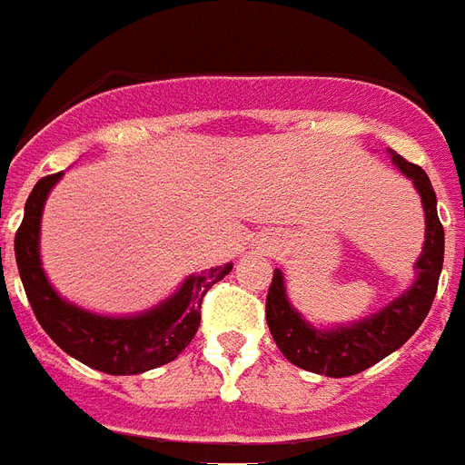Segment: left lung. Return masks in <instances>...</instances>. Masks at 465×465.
Returning <instances> with one entry per match:
<instances>
[{
    "label": "left lung",
    "mask_w": 465,
    "mask_h": 465,
    "mask_svg": "<svg viewBox=\"0 0 465 465\" xmlns=\"http://www.w3.org/2000/svg\"><path fill=\"white\" fill-rule=\"evenodd\" d=\"M390 155H392V163L420 190L424 217H427V236H424V248L417 261V280L412 288L373 317L361 319L351 327L322 331L297 314L295 307L285 297L282 272H272V282L265 297L268 327L282 356L310 373L346 378V375H356L375 366L392 351H398L421 327L437 295L439 275L444 265V226L437 214V194H434L430 177L420 165L407 163L395 151H390Z\"/></svg>",
    "instance_id": "8db88e82"
}]
</instances>
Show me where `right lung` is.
<instances>
[{"label": "right lung", "instance_id": "add662e5", "mask_svg": "<svg viewBox=\"0 0 465 465\" xmlns=\"http://www.w3.org/2000/svg\"><path fill=\"white\" fill-rule=\"evenodd\" d=\"M60 175L63 173L45 175L35 183L26 200L24 222L14 239L21 282L38 324L67 356L102 373L136 375L175 361L197 334L202 300L207 290L229 275L232 263L187 278L183 288L161 307L138 317H99L73 307L51 288L38 256L41 212Z\"/></svg>", "mask_w": 465, "mask_h": 465}]
</instances>
